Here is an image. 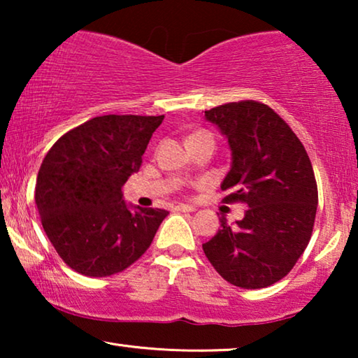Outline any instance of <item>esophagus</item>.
<instances>
[{"instance_id":"34e87169","label":"esophagus","mask_w":358,"mask_h":358,"mask_svg":"<svg viewBox=\"0 0 358 358\" xmlns=\"http://www.w3.org/2000/svg\"><path fill=\"white\" fill-rule=\"evenodd\" d=\"M176 212H195V207L192 205H184V203H179L174 207Z\"/></svg>"}]
</instances>
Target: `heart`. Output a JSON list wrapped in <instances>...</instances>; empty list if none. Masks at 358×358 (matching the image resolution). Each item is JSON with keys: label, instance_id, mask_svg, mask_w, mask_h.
I'll return each instance as SVG.
<instances>
[{"label": "heart", "instance_id": "heart-1", "mask_svg": "<svg viewBox=\"0 0 358 358\" xmlns=\"http://www.w3.org/2000/svg\"><path fill=\"white\" fill-rule=\"evenodd\" d=\"M202 134H203V131H197V134H192V135H190L189 138H192V136H197V135H202Z\"/></svg>", "mask_w": 358, "mask_h": 358}]
</instances>
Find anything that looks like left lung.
Masks as SVG:
<instances>
[{"instance_id": "8db88e82", "label": "left lung", "mask_w": 358, "mask_h": 358, "mask_svg": "<svg viewBox=\"0 0 358 358\" xmlns=\"http://www.w3.org/2000/svg\"><path fill=\"white\" fill-rule=\"evenodd\" d=\"M228 138L231 169L222 182L223 202L248 205L244 218L202 244L224 280L241 288H266L292 271L310 243L317 207L311 161L298 136L277 112L257 101L205 110Z\"/></svg>"}]
</instances>
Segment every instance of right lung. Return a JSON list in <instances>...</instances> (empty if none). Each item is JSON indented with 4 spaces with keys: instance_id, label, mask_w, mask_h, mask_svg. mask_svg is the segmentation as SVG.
<instances>
[{
    "instance_id": "right-lung-1",
    "label": "right lung",
    "mask_w": 358,
    "mask_h": 358,
    "mask_svg": "<svg viewBox=\"0 0 358 358\" xmlns=\"http://www.w3.org/2000/svg\"><path fill=\"white\" fill-rule=\"evenodd\" d=\"M164 115H102L55 141L38 169L36 203L58 256L87 277L125 271L143 256L169 212L131 210L122 185L141 166Z\"/></svg>"
}]
</instances>
